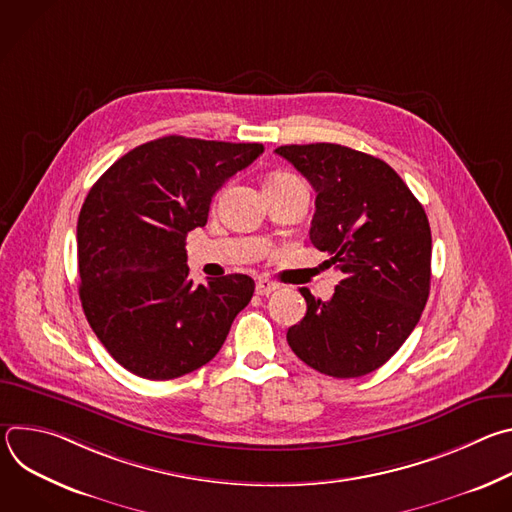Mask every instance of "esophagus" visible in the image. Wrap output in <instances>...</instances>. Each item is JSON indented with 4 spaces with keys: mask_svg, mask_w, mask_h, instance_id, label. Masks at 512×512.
Returning a JSON list of instances; mask_svg holds the SVG:
<instances>
[{
    "mask_svg": "<svg viewBox=\"0 0 512 512\" xmlns=\"http://www.w3.org/2000/svg\"><path fill=\"white\" fill-rule=\"evenodd\" d=\"M279 285L275 283V281H271V279H259L257 283H255V291L259 296H269V294H273V291L277 289Z\"/></svg>",
    "mask_w": 512,
    "mask_h": 512,
    "instance_id": "esophagus-1",
    "label": "esophagus"
}]
</instances>
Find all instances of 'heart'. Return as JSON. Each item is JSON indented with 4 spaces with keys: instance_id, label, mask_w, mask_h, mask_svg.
Returning a JSON list of instances; mask_svg holds the SVG:
<instances>
[{
    "instance_id": "b5f03b06",
    "label": "heart",
    "mask_w": 512,
    "mask_h": 512,
    "mask_svg": "<svg viewBox=\"0 0 512 512\" xmlns=\"http://www.w3.org/2000/svg\"><path fill=\"white\" fill-rule=\"evenodd\" d=\"M300 182L294 174H287V172H277L267 180V186H283V184H296Z\"/></svg>"
}]
</instances>
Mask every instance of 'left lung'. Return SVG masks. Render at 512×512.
<instances>
[{"instance_id": "left-lung-1", "label": "left lung", "mask_w": 512, "mask_h": 512, "mask_svg": "<svg viewBox=\"0 0 512 512\" xmlns=\"http://www.w3.org/2000/svg\"><path fill=\"white\" fill-rule=\"evenodd\" d=\"M281 158L316 190L310 241L340 271L287 342L308 367L336 379L377 371L417 326L429 296L431 231L419 200L383 160L338 143L281 145Z\"/></svg>"}]
</instances>
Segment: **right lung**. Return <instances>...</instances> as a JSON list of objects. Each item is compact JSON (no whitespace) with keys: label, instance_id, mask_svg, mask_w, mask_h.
Wrapping results in <instances>:
<instances>
[{"label":"right lung","instance_id":"1","mask_svg":"<svg viewBox=\"0 0 512 512\" xmlns=\"http://www.w3.org/2000/svg\"><path fill=\"white\" fill-rule=\"evenodd\" d=\"M263 154L261 143L168 135L127 152L91 188L79 214V296L107 352L129 373L168 381L221 350L255 281L194 285L186 235L212 196Z\"/></svg>","mask_w":512,"mask_h":512}]
</instances>
